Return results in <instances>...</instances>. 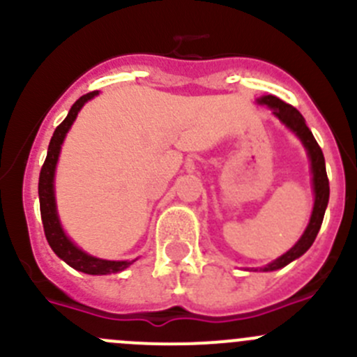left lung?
I'll return each instance as SVG.
<instances>
[{"label":"left lung","instance_id":"left-lung-1","mask_svg":"<svg viewBox=\"0 0 357 357\" xmlns=\"http://www.w3.org/2000/svg\"><path fill=\"white\" fill-rule=\"evenodd\" d=\"M257 103L259 105L268 107V109L273 112V115H275L283 126H287V128H289L290 131L301 139L305 152H307L309 162H311L314 205H312V214H311V219H309L307 228H305V231L302 233L298 242L295 243L289 252H285L282 257L275 259L273 262L266 264L264 268H259L261 271H276V269L285 268V266L290 264L291 261H295V259H298L301 255H304L305 252L309 250V247L312 245V242L316 240L319 228H321L323 218H325L326 205H328L330 185H328V176H326L325 157H323L321 149H319L318 142L314 139L312 132L309 131L307 124H305V119L302 117L301 112L273 95L261 96V98H257ZM255 271H257V269H255Z\"/></svg>","mask_w":357,"mask_h":357}]
</instances>
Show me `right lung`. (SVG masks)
<instances>
[{
	"label": "right lung",
	"instance_id": "obj_1",
	"mask_svg": "<svg viewBox=\"0 0 357 357\" xmlns=\"http://www.w3.org/2000/svg\"><path fill=\"white\" fill-rule=\"evenodd\" d=\"M98 95V91H91L88 95L81 96L77 102L72 105L68 110L67 117L63 119L62 124L55 129L52 136V142L48 146V155H46L45 164H43L41 172H39V207H41V219H43V228H45L46 240H48L52 250L67 262L70 268L75 271L86 273V275H112V273H121L126 268L132 264V261H107V259L93 257V255L86 254L82 248H79L67 236L63 231L62 222H60L59 212H56V200H55V171H56V162H59L60 150H62V143L66 139L68 129L74 124L75 117H77L79 110L84 107L86 102Z\"/></svg>",
	"mask_w": 357,
	"mask_h": 357
}]
</instances>
